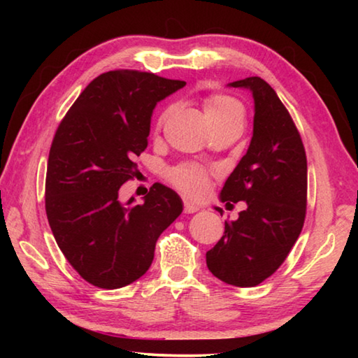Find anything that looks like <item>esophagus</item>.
Wrapping results in <instances>:
<instances>
[{
	"label": "esophagus",
	"instance_id": "1",
	"mask_svg": "<svg viewBox=\"0 0 358 358\" xmlns=\"http://www.w3.org/2000/svg\"><path fill=\"white\" fill-rule=\"evenodd\" d=\"M196 211H199V205H196L191 201H185V213L191 215V213H196Z\"/></svg>",
	"mask_w": 358,
	"mask_h": 358
}]
</instances>
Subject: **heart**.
Here are the masks:
<instances>
[{"instance_id":"obj_1","label":"heart","mask_w":358,"mask_h":358,"mask_svg":"<svg viewBox=\"0 0 358 358\" xmlns=\"http://www.w3.org/2000/svg\"><path fill=\"white\" fill-rule=\"evenodd\" d=\"M203 113L205 118L210 121L213 129L224 128L229 124H243L245 123V107L234 96L215 93L203 98ZM172 108L169 107L161 113L157 120V126L164 124ZM169 178L172 183L191 196H201L208 183V173L203 167L196 164H181L169 172Z\"/></svg>"}]
</instances>
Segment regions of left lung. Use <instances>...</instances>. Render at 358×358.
I'll return each mask as SVG.
<instances>
[{"mask_svg":"<svg viewBox=\"0 0 358 358\" xmlns=\"http://www.w3.org/2000/svg\"><path fill=\"white\" fill-rule=\"evenodd\" d=\"M254 98L250 147L221 191L226 205L245 201L248 208L227 222L207 252L217 280L254 287L280 268L292 250L306 216L308 166L300 132L273 88L260 77L229 83Z\"/></svg>","mask_w":358,"mask_h":358,"instance_id":"1","label":"left lung"}]
</instances>
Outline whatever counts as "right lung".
Instances as JSON below:
<instances>
[{"label":"right lung","instance_id":"right-lung-1","mask_svg":"<svg viewBox=\"0 0 358 358\" xmlns=\"http://www.w3.org/2000/svg\"><path fill=\"white\" fill-rule=\"evenodd\" d=\"M131 69L101 74L64 115L47 162L45 213L59 250L85 281L118 289L147 273L159 235L183 211L180 196L155 183L134 203L121 185L138 173L157 102L183 88Z\"/></svg>","mask_w":358,"mask_h":358}]
</instances>
